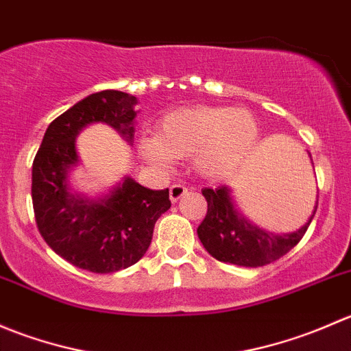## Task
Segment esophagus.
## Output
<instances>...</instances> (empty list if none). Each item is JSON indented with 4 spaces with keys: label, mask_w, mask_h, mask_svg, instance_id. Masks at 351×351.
<instances>
[{
    "label": "esophagus",
    "mask_w": 351,
    "mask_h": 351,
    "mask_svg": "<svg viewBox=\"0 0 351 351\" xmlns=\"http://www.w3.org/2000/svg\"><path fill=\"white\" fill-rule=\"evenodd\" d=\"M186 192H189V189H186L185 185H180V183H176V185H173L171 189H169V200L175 204V202H178Z\"/></svg>",
    "instance_id": "34e87169"
}]
</instances>
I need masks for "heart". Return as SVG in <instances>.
Returning a JSON list of instances; mask_svg holds the SVG:
<instances>
[{"label": "heart", "mask_w": 351, "mask_h": 351, "mask_svg": "<svg viewBox=\"0 0 351 351\" xmlns=\"http://www.w3.org/2000/svg\"><path fill=\"white\" fill-rule=\"evenodd\" d=\"M260 137L253 113L232 107L180 108L162 117L154 136L137 143L141 158L158 168L192 158L193 169L208 180L228 176L246 161Z\"/></svg>", "instance_id": "heart-1"}]
</instances>
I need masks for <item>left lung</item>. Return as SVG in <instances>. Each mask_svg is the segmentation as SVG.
I'll use <instances>...</instances> for the list:
<instances>
[{"label":"left lung","mask_w":351,"mask_h":351,"mask_svg":"<svg viewBox=\"0 0 351 351\" xmlns=\"http://www.w3.org/2000/svg\"><path fill=\"white\" fill-rule=\"evenodd\" d=\"M202 193L207 200V215L197 228L198 239L215 260L239 267H263L289 253L306 234L317 208L316 202L313 215L297 231L274 234L244 217L232 200L229 186L204 189Z\"/></svg>","instance_id":"1"}]
</instances>
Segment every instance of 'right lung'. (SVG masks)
Returning <instances> with one entry per match:
<instances>
[{
  "label": "right lung",
  "mask_w": 351,
  "mask_h": 351,
  "mask_svg": "<svg viewBox=\"0 0 351 351\" xmlns=\"http://www.w3.org/2000/svg\"><path fill=\"white\" fill-rule=\"evenodd\" d=\"M137 98L98 91L66 110L47 127L32 166V202L38 232L71 265L113 274L137 263L153 239L154 224L169 207V192L151 190L125 176L104 197L73 192L71 169L80 156L76 137L90 123H107L134 143Z\"/></svg>",
  "instance_id": "add662e5"
}]
</instances>
